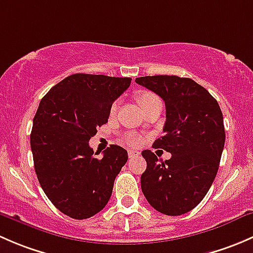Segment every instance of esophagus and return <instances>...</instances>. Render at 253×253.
<instances>
[{
    "label": "esophagus",
    "instance_id": "esophagus-1",
    "mask_svg": "<svg viewBox=\"0 0 253 253\" xmlns=\"http://www.w3.org/2000/svg\"><path fill=\"white\" fill-rule=\"evenodd\" d=\"M139 154H141V153H139L138 150H134V149H129V150H128V157H129V158L138 157Z\"/></svg>",
    "mask_w": 253,
    "mask_h": 253
}]
</instances>
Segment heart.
Returning <instances> with one entry per match:
<instances>
[{
    "label": "heart",
    "mask_w": 253,
    "mask_h": 253,
    "mask_svg": "<svg viewBox=\"0 0 253 253\" xmlns=\"http://www.w3.org/2000/svg\"><path fill=\"white\" fill-rule=\"evenodd\" d=\"M155 98H157V96H155L154 94H152V93H142L141 95L138 96V101H139V104H141V106L143 108L145 104L149 103L150 100H153V99H155ZM116 109H117V103H115L114 105H112V108H111V112L116 111ZM127 142H128L129 144H137V143L139 142V139H138V137H136V136H129L128 138H127Z\"/></svg>",
    "instance_id": "b5f03b06"
}]
</instances>
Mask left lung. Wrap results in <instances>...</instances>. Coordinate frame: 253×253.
<instances>
[{
  "label": "left lung",
  "instance_id": "1",
  "mask_svg": "<svg viewBox=\"0 0 253 253\" xmlns=\"http://www.w3.org/2000/svg\"><path fill=\"white\" fill-rule=\"evenodd\" d=\"M136 83L164 100V136L153 147L171 153L159 163L152 150H143L142 192L160 213L181 215L200 205L218 172L225 143L223 114L209 91L191 78L147 76Z\"/></svg>",
  "mask_w": 253,
  "mask_h": 253
}]
</instances>
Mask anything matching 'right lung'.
Listing matches in <instances>:
<instances>
[{
    "instance_id": "obj_1",
    "label": "right lung",
    "mask_w": 253,
    "mask_h": 253,
    "mask_svg": "<svg viewBox=\"0 0 253 253\" xmlns=\"http://www.w3.org/2000/svg\"><path fill=\"white\" fill-rule=\"evenodd\" d=\"M131 81L76 73L40 101L30 134L35 172L48 200L71 218H90L108 205L126 164V149L112 144L99 159L89 139L108 122L112 103Z\"/></svg>"
}]
</instances>
